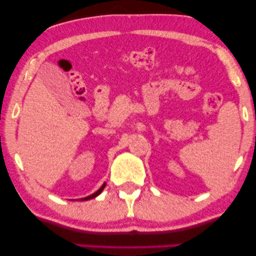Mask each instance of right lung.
I'll list each match as a JSON object with an SVG mask.
<instances>
[{
  "instance_id": "right-lung-1",
  "label": "right lung",
  "mask_w": 256,
  "mask_h": 256,
  "mask_svg": "<svg viewBox=\"0 0 256 256\" xmlns=\"http://www.w3.org/2000/svg\"><path fill=\"white\" fill-rule=\"evenodd\" d=\"M104 186H106V183H104L102 184V186H101L100 188H99V190H98L96 192H94V194H90V196H87V197H85V198H82V199H80V200H90V199H93V198H96V196H99L100 194H101V192H102V190H104Z\"/></svg>"
}]
</instances>
